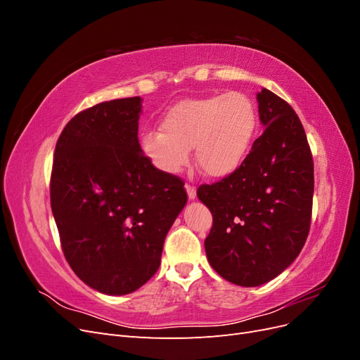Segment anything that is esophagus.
Here are the masks:
<instances>
[{
	"instance_id": "esophagus-1",
	"label": "esophagus",
	"mask_w": 360,
	"mask_h": 360,
	"mask_svg": "<svg viewBox=\"0 0 360 360\" xmlns=\"http://www.w3.org/2000/svg\"><path fill=\"white\" fill-rule=\"evenodd\" d=\"M186 192H188V198L189 200L197 198V188L192 186V184H186Z\"/></svg>"
}]
</instances>
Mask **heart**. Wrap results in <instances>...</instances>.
I'll list each match as a JSON object with an SVG mask.
<instances>
[{
	"mask_svg": "<svg viewBox=\"0 0 360 360\" xmlns=\"http://www.w3.org/2000/svg\"><path fill=\"white\" fill-rule=\"evenodd\" d=\"M160 127L146 130L141 138L151 165L179 174L193 148L198 168L207 177L219 179L246 159L257 130V111L246 94L228 91L176 103L163 115Z\"/></svg>",
	"mask_w": 360,
	"mask_h": 360,
	"instance_id": "heart-1",
	"label": "heart"
}]
</instances>
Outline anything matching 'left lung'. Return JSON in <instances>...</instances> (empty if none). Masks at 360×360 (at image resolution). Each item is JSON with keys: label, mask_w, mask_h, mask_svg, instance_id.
Returning a JSON list of instances; mask_svg holds the SVG:
<instances>
[{"label": "left lung", "mask_w": 360, "mask_h": 360, "mask_svg": "<svg viewBox=\"0 0 360 360\" xmlns=\"http://www.w3.org/2000/svg\"><path fill=\"white\" fill-rule=\"evenodd\" d=\"M264 132L240 168L197 195L213 216L204 248L224 279L258 287L282 274L307 242L314 162L297 114L279 96L257 94Z\"/></svg>", "instance_id": "1"}]
</instances>
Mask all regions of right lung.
<instances>
[{"mask_svg":"<svg viewBox=\"0 0 360 360\" xmlns=\"http://www.w3.org/2000/svg\"><path fill=\"white\" fill-rule=\"evenodd\" d=\"M141 97L76 114L57 141L51 207L64 257L86 285L123 296L153 276L171 225L186 205L180 177L141 150Z\"/></svg>","mask_w":360,"mask_h":360,"instance_id":"right-lung-1","label":"right lung"}]
</instances>
